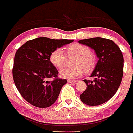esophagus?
Wrapping results in <instances>:
<instances>
[{
    "label": "esophagus",
    "mask_w": 133,
    "mask_h": 133,
    "mask_svg": "<svg viewBox=\"0 0 133 133\" xmlns=\"http://www.w3.org/2000/svg\"><path fill=\"white\" fill-rule=\"evenodd\" d=\"M68 83H75V82H77V81L75 80H71V79H68Z\"/></svg>",
    "instance_id": "esophagus-1"
}]
</instances>
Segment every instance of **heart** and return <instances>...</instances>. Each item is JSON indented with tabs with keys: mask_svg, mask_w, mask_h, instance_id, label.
I'll return each instance as SVG.
<instances>
[{
	"mask_svg": "<svg viewBox=\"0 0 133 133\" xmlns=\"http://www.w3.org/2000/svg\"><path fill=\"white\" fill-rule=\"evenodd\" d=\"M69 56H76L74 59V67H64L59 71L60 76L66 79H75L81 76L84 72L90 73L96 64V56L89 46L79 43H74L66 48ZM50 61L57 68L64 66L66 57L62 48H57L50 54Z\"/></svg>",
	"mask_w": 133,
	"mask_h": 133,
	"instance_id": "heart-1",
	"label": "heart"
}]
</instances>
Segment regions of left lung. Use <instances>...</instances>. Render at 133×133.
<instances>
[{
	"label": "left lung",
	"mask_w": 133,
	"mask_h": 133,
	"mask_svg": "<svg viewBox=\"0 0 133 133\" xmlns=\"http://www.w3.org/2000/svg\"><path fill=\"white\" fill-rule=\"evenodd\" d=\"M79 43L92 48L98 58L90 77L85 79L86 90L80 95L84 104L98 106L108 101L119 87L123 74V56L118 46L108 38L95 37L79 41Z\"/></svg>",
	"instance_id": "left-lung-1"
}]
</instances>
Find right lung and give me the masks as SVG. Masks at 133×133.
Masks as SVG:
<instances>
[{
	"mask_svg": "<svg viewBox=\"0 0 133 133\" xmlns=\"http://www.w3.org/2000/svg\"><path fill=\"white\" fill-rule=\"evenodd\" d=\"M74 40L38 37L28 41L16 52L12 69L16 88L22 97L38 108H48L58 98L66 79L58 78V71L50 61L54 50ZM49 78H54L48 82Z\"/></svg>",
	"mask_w": 133,
	"mask_h": 133,
	"instance_id": "add662e5",
	"label": "right lung"
}]
</instances>
